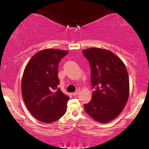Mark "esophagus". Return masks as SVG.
I'll return each instance as SVG.
<instances>
[{
  "label": "esophagus",
  "instance_id": "esophagus-1",
  "mask_svg": "<svg viewBox=\"0 0 149 149\" xmlns=\"http://www.w3.org/2000/svg\"><path fill=\"white\" fill-rule=\"evenodd\" d=\"M79 93H80V90H79L78 89V90H77L76 91H74V92L73 93V95H77Z\"/></svg>",
  "mask_w": 149,
  "mask_h": 149
}]
</instances>
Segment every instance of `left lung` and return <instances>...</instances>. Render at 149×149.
Listing matches in <instances>:
<instances>
[{"instance_id":"left-lung-1","label":"left lung","mask_w":149,"mask_h":149,"mask_svg":"<svg viewBox=\"0 0 149 149\" xmlns=\"http://www.w3.org/2000/svg\"><path fill=\"white\" fill-rule=\"evenodd\" d=\"M91 67V81L95 88L92 98L84 104L85 112L99 123L115 119L127 103L130 93L127 71L113 52L91 47L83 51Z\"/></svg>"}]
</instances>
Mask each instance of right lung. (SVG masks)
Here are the masks:
<instances>
[{
  "mask_svg": "<svg viewBox=\"0 0 149 149\" xmlns=\"http://www.w3.org/2000/svg\"><path fill=\"white\" fill-rule=\"evenodd\" d=\"M68 52L46 49L34 54L24 69L22 93L24 103L38 121L51 123L64 115L69 97L58 88L61 59Z\"/></svg>",
  "mask_w": 149,
  "mask_h": 149,
  "instance_id": "obj_1",
  "label": "right lung"
}]
</instances>
